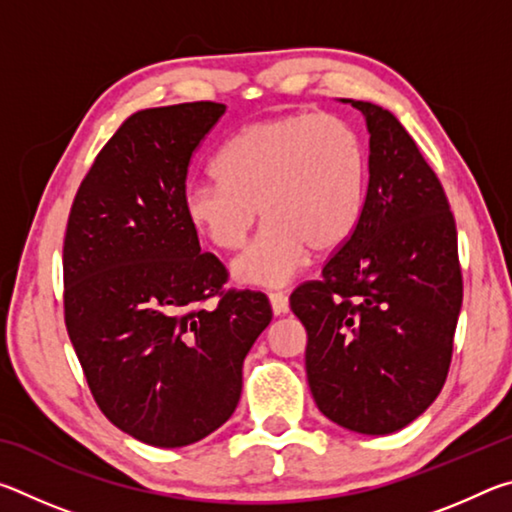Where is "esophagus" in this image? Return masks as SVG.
Segmentation results:
<instances>
[{
  "mask_svg": "<svg viewBox=\"0 0 512 512\" xmlns=\"http://www.w3.org/2000/svg\"><path fill=\"white\" fill-rule=\"evenodd\" d=\"M268 300H271V307H273L275 316L287 314V311H289V298L284 296V293H268Z\"/></svg>",
  "mask_w": 512,
  "mask_h": 512,
  "instance_id": "1",
  "label": "esophagus"
}]
</instances>
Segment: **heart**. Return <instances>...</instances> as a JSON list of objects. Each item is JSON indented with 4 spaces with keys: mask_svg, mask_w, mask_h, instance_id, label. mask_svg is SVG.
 <instances>
[{
    "mask_svg": "<svg viewBox=\"0 0 512 512\" xmlns=\"http://www.w3.org/2000/svg\"><path fill=\"white\" fill-rule=\"evenodd\" d=\"M366 146L350 121L329 112H289L246 126L223 146L219 176L185 187L189 225L214 248L237 250L244 284L282 287L318 253L343 246L359 223L366 194Z\"/></svg>",
    "mask_w": 512,
    "mask_h": 512,
    "instance_id": "heart-1",
    "label": "heart"
}]
</instances>
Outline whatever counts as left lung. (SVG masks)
Wrapping results in <instances>:
<instances>
[{
    "instance_id": "8db88e82",
    "label": "left lung",
    "mask_w": 512,
    "mask_h": 512,
    "mask_svg": "<svg viewBox=\"0 0 512 512\" xmlns=\"http://www.w3.org/2000/svg\"><path fill=\"white\" fill-rule=\"evenodd\" d=\"M350 103L370 133L363 210L323 277L291 293V309L307 329L318 409L384 436L427 411L445 384L463 275L445 189L413 137L388 110Z\"/></svg>"
}]
</instances>
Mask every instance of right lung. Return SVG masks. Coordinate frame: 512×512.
<instances>
[{
	"label": "right lung",
	"instance_id": "add662e5",
	"mask_svg": "<svg viewBox=\"0 0 512 512\" xmlns=\"http://www.w3.org/2000/svg\"><path fill=\"white\" fill-rule=\"evenodd\" d=\"M223 112L214 101L133 112L67 219L69 341L101 413L153 447L192 445L235 413L246 354L273 318L262 291L223 287L228 271L185 219L189 162Z\"/></svg>",
	"mask_w": 512,
	"mask_h": 512
}]
</instances>
